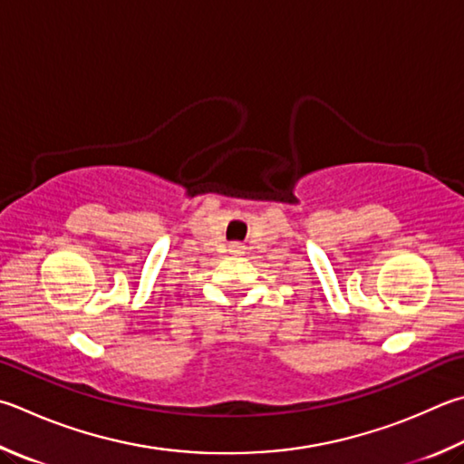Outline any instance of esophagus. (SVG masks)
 I'll return each instance as SVG.
<instances>
[{
  "mask_svg": "<svg viewBox=\"0 0 464 464\" xmlns=\"http://www.w3.org/2000/svg\"><path fill=\"white\" fill-rule=\"evenodd\" d=\"M231 254L233 256H243V254H246V247L239 246V243H235V246H231Z\"/></svg>",
  "mask_w": 464,
  "mask_h": 464,
  "instance_id": "34e87169",
  "label": "esophagus"
}]
</instances>
